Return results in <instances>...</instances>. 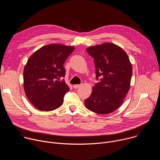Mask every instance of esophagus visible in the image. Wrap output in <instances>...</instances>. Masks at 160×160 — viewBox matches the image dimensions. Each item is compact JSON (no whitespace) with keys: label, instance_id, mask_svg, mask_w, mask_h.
Masks as SVG:
<instances>
[{"label":"esophagus","instance_id":"1","mask_svg":"<svg viewBox=\"0 0 160 160\" xmlns=\"http://www.w3.org/2000/svg\"><path fill=\"white\" fill-rule=\"evenodd\" d=\"M81 86V85H79V84H77V85H73V88H78V87H80Z\"/></svg>","mask_w":160,"mask_h":160}]
</instances>
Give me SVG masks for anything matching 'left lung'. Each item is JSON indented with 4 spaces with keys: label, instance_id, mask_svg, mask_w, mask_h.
<instances>
[{
    "label": "left lung",
    "instance_id": "1",
    "mask_svg": "<svg viewBox=\"0 0 160 160\" xmlns=\"http://www.w3.org/2000/svg\"><path fill=\"white\" fill-rule=\"evenodd\" d=\"M87 52L94 58L96 78L99 82L85 100V105L98 114L111 113L120 107L128 92L132 64L126 52L112 43L90 47Z\"/></svg>",
    "mask_w": 160,
    "mask_h": 160
}]
</instances>
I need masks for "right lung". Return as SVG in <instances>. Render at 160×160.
<instances>
[{"mask_svg":"<svg viewBox=\"0 0 160 160\" xmlns=\"http://www.w3.org/2000/svg\"><path fill=\"white\" fill-rule=\"evenodd\" d=\"M73 50L72 46L50 44L28 59L23 72L24 89L37 109L50 111L62 104L65 94L70 90L62 79L65 77L63 64Z\"/></svg>","mask_w":160,"mask_h":160,"instance_id":"add662e5","label":"right lung"}]
</instances>
